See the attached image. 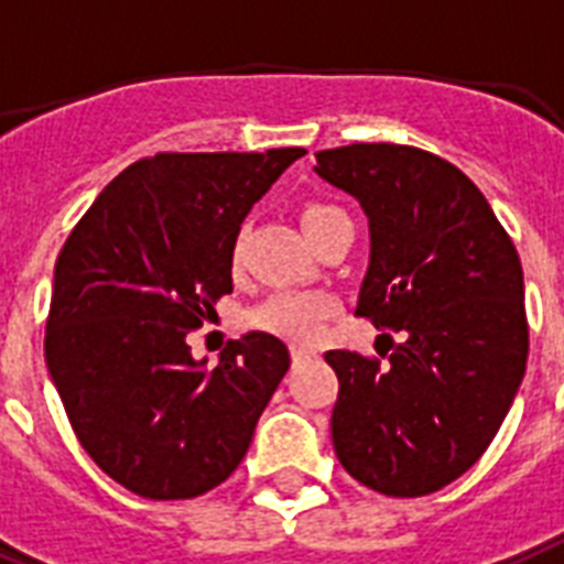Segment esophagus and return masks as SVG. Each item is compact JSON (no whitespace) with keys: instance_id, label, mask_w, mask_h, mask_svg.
Here are the masks:
<instances>
[{"instance_id":"obj_1","label":"esophagus","mask_w":564,"mask_h":564,"mask_svg":"<svg viewBox=\"0 0 564 564\" xmlns=\"http://www.w3.org/2000/svg\"><path fill=\"white\" fill-rule=\"evenodd\" d=\"M313 350H306V347H292V361H306V359H313Z\"/></svg>"}]
</instances>
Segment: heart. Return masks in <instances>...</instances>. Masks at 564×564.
Returning a JSON list of instances; mask_svg holds the SVG:
<instances>
[{
	"label": "heart",
	"mask_w": 564,
	"mask_h": 564,
	"mask_svg": "<svg viewBox=\"0 0 564 564\" xmlns=\"http://www.w3.org/2000/svg\"><path fill=\"white\" fill-rule=\"evenodd\" d=\"M333 208L324 205H313L306 208L304 223L310 219L329 214ZM336 313V301L322 292H301V290H283L269 295L267 301H260L249 313V324L254 329L272 333L278 338L295 341V345H310L322 336L324 324L329 315Z\"/></svg>",
	"instance_id": "heart-1"
}]
</instances>
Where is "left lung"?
<instances>
[{"instance_id": "1", "label": "left lung", "mask_w": 564, "mask_h": 564, "mask_svg": "<svg viewBox=\"0 0 564 564\" xmlns=\"http://www.w3.org/2000/svg\"><path fill=\"white\" fill-rule=\"evenodd\" d=\"M315 162L368 217L356 313L402 333L386 368L350 350L324 354L338 377L333 446L365 487L429 496L487 452L519 393L528 368L521 260L473 178L441 155L347 144Z\"/></svg>"}]
</instances>
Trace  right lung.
I'll use <instances>...</instances> for the list:
<instances>
[{
    "label": "right lung",
    "mask_w": 564,
    "mask_h": 564,
    "mask_svg": "<svg viewBox=\"0 0 564 564\" xmlns=\"http://www.w3.org/2000/svg\"><path fill=\"white\" fill-rule=\"evenodd\" d=\"M304 148L159 153L118 173L54 267L45 365L80 446L141 498L219 487L290 370L269 333L231 341L219 365L187 333L235 290L231 260L251 205Z\"/></svg>",
    "instance_id": "1"
}]
</instances>
